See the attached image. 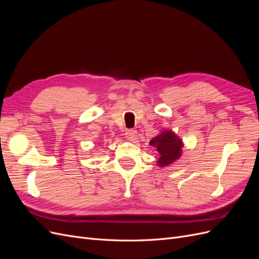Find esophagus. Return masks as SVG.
Masks as SVG:
<instances>
[{
  "label": "esophagus",
  "instance_id": "34e87169",
  "mask_svg": "<svg viewBox=\"0 0 259 259\" xmlns=\"http://www.w3.org/2000/svg\"><path fill=\"white\" fill-rule=\"evenodd\" d=\"M136 136H137V131L135 130H127L126 132H125V137H126L128 140H131V142H134V140L136 139Z\"/></svg>",
  "mask_w": 259,
  "mask_h": 259
}]
</instances>
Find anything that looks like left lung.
Masks as SVG:
<instances>
[{
    "mask_svg": "<svg viewBox=\"0 0 259 259\" xmlns=\"http://www.w3.org/2000/svg\"><path fill=\"white\" fill-rule=\"evenodd\" d=\"M150 145L155 147L156 151L159 152L158 165L161 167L169 165L182 154V139L170 131H164L160 135L152 138Z\"/></svg>",
    "mask_w": 259,
    "mask_h": 259,
    "instance_id": "left-lung-1",
    "label": "left lung"
}]
</instances>
